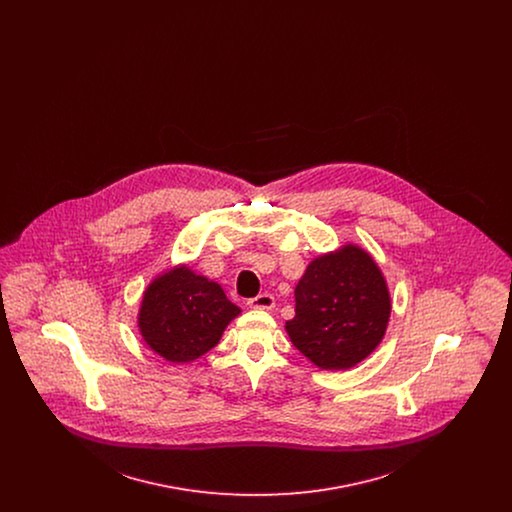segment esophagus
I'll return each mask as SVG.
<instances>
[{
	"label": "esophagus",
	"mask_w": 512,
	"mask_h": 512,
	"mask_svg": "<svg viewBox=\"0 0 512 512\" xmlns=\"http://www.w3.org/2000/svg\"><path fill=\"white\" fill-rule=\"evenodd\" d=\"M247 307L249 309H263V311H270L274 307V297L270 293H261L253 299L247 301Z\"/></svg>",
	"instance_id": "34e87169"
}]
</instances>
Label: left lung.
<instances>
[{"mask_svg":"<svg viewBox=\"0 0 512 512\" xmlns=\"http://www.w3.org/2000/svg\"><path fill=\"white\" fill-rule=\"evenodd\" d=\"M391 315L386 276L361 245L318 255L295 286L293 345L320 370H347L384 340Z\"/></svg>","mask_w":512,"mask_h":512,"instance_id":"1","label":"left lung"}]
</instances>
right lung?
<instances>
[{
	"label": "right lung",
	"mask_w": 512,
	"mask_h": 512,
	"mask_svg": "<svg viewBox=\"0 0 512 512\" xmlns=\"http://www.w3.org/2000/svg\"><path fill=\"white\" fill-rule=\"evenodd\" d=\"M240 313L220 284L182 263L147 284L138 328L151 351L169 363L184 365L211 351Z\"/></svg>",
	"instance_id": "1"
}]
</instances>
